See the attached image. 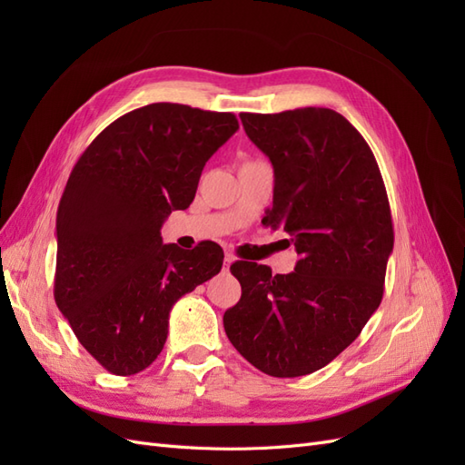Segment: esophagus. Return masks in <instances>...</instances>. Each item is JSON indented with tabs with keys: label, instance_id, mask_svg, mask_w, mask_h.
I'll return each instance as SVG.
<instances>
[{
	"label": "esophagus",
	"instance_id": "esophagus-1",
	"mask_svg": "<svg viewBox=\"0 0 465 465\" xmlns=\"http://www.w3.org/2000/svg\"><path fill=\"white\" fill-rule=\"evenodd\" d=\"M234 260H236V256L232 254V252H224V260H223V262H224V270H229V265H231Z\"/></svg>",
	"mask_w": 465,
	"mask_h": 465
}]
</instances>
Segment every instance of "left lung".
<instances>
[{
	"label": "left lung",
	"mask_w": 465,
	"mask_h": 465,
	"mask_svg": "<svg viewBox=\"0 0 465 465\" xmlns=\"http://www.w3.org/2000/svg\"><path fill=\"white\" fill-rule=\"evenodd\" d=\"M273 164L265 227L283 229L299 262L287 275L236 262L242 294L223 316L250 364L277 378L311 374L353 343L384 294L393 248L388 193L364 137L330 108L241 114Z\"/></svg>",
	"instance_id": "1"
}]
</instances>
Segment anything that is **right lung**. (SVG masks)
Instances as JSON below:
<instances>
[{
  "label": "right lung",
  "mask_w": 465,
  "mask_h": 465,
  "mask_svg": "<svg viewBox=\"0 0 465 465\" xmlns=\"http://www.w3.org/2000/svg\"><path fill=\"white\" fill-rule=\"evenodd\" d=\"M238 130L231 112L154 103L128 112L83 151L55 219L54 299L79 343L116 376L159 357L174 302L221 272L223 250L163 244L205 163Z\"/></svg>",
  "instance_id": "1"
}]
</instances>
